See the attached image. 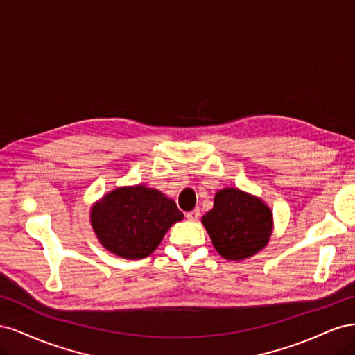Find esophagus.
<instances>
[{
  "label": "esophagus",
  "mask_w": 355,
  "mask_h": 355,
  "mask_svg": "<svg viewBox=\"0 0 355 355\" xmlns=\"http://www.w3.org/2000/svg\"><path fill=\"white\" fill-rule=\"evenodd\" d=\"M187 219H188V220H192V222L198 220V219H200V209H194V210L188 211V213H187Z\"/></svg>",
  "instance_id": "34e87169"
}]
</instances>
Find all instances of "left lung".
<instances>
[{"label": "left lung", "instance_id": "1", "mask_svg": "<svg viewBox=\"0 0 355 355\" xmlns=\"http://www.w3.org/2000/svg\"><path fill=\"white\" fill-rule=\"evenodd\" d=\"M216 252L228 261H244L268 245L272 210L268 204L239 188H223L214 194L213 209L201 218Z\"/></svg>", "mask_w": 355, "mask_h": 355}]
</instances>
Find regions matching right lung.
Instances as JSON below:
<instances>
[{"instance_id":"right-lung-1","label":"right lung","mask_w":355,"mask_h":355,"mask_svg":"<svg viewBox=\"0 0 355 355\" xmlns=\"http://www.w3.org/2000/svg\"><path fill=\"white\" fill-rule=\"evenodd\" d=\"M184 219L173 198L146 185L118 187L90 207V225L102 247L124 259H144Z\"/></svg>"}]
</instances>
